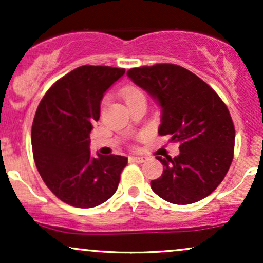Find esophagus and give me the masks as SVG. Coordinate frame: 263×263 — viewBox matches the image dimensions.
Returning <instances> with one entry per match:
<instances>
[{"label": "esophagus", "mask_w": 263, "mask_h": 263, "mask_svg": "<svg viewBox=\"0 0 263 263\" xmlns=\"http://www.w3.org/2000/svg\"><path fill=\"white\" fill-rule=\"evenodd\" d=\"M131 159L134 162H136V163H144L147 161V157H140V156H134V157H131Z\"/></svg>", "instance_id": "34e87169"}]
</instances>
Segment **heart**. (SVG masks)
Wrapping results in <instances>:
<instances>
[{"instance_id": "1", "label": "heart", "mask_w": 263, "mask_h": 263, "mask_svg": "<svg viewBox=\"0 0 263 263\" xmlns=\"http://www.w3.org/2000/svg\"><path fill=\"white\" fill-rule=\"evenodd\" d=\"M122 98L125 99L126 102H129L136 100V99L144 98V95L140 89H137V87L127 86L122 90Z\"/></svg>"}]
</instances>
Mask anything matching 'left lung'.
<instances>
[{
  "mask_svg": "<svg viewBox=\"0 0 263 263\" xmlns=\"http://www.w3.org/2000/svg\"><path fill=\"white\" fill-rule=\"evenodd\" d=\"M127 75L161 107L158 134L179 142L177 157H157L164 170L151 188L172 204L206 198L222 182L234 157L235 128L226 105L206 83L179 65L141 66Z\"/></svg>",
  "mask_w": 263,
  "mask_h": 263,
  "instance_id": "obj_1",
  "label": "left lung"
}]
</instances>
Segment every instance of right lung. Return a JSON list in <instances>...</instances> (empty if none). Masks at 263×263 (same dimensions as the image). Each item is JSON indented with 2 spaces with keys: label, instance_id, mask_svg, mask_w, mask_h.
Returning a JSON list of instances; mask_svg holds the SVG:
<instances>
[{
  "label": "right lung",
  "instance_id": "1",
  "mask_svg": "<svg viewBox=\"0 0 263 263\" xmlns=\"http://www.w3.org/2000/svg\"><path fill=\"white\" fill-rule=\"evenodd\" d=\"M125 69L83 65L48 90L32 126L35 165L57 198L75 208H93L117 190L127 164L123 156L92 157L90 132L100 119L105 92Z\"/></svg>",
  "mask_w": 263,
  "mask_h": 263
}]
</instances>
